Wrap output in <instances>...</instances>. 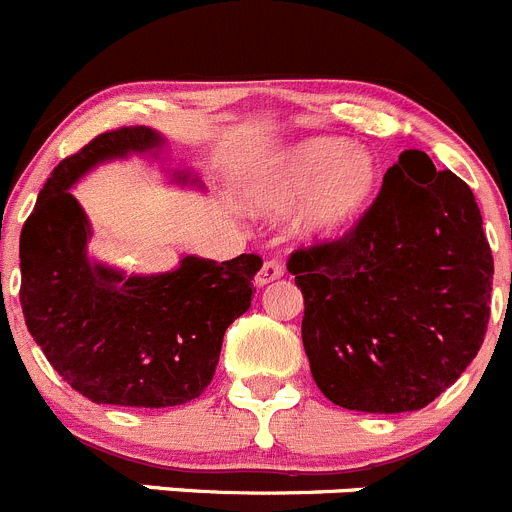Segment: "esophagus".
I'll return each mask as SVG.
<instances>
[{"label": "esophagus", "mask_w": 512, "mask_h": 512, "mask_svg": "<svg viewBox=\"0 0 512 512\" xmlns=\"http://www.w3.org/2000/svg\"><path fill=\"white\" fill-rule=\"evenodd\" d=\"M283 278V265H280V260H265L260 267V273H257L255 283L257 285H267L273 283V280Z\"/></svg>", "instance_id": "esophagus-1"}]
</instances>
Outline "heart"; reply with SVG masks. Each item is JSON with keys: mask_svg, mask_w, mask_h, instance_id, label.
Masks as SVG:
<instances>
[{"mask_svg": "<svg viewBox=\"0 0 512 512\" xmlns=\"http://www.w3.org/2000/svg\"><path fill=\"white\" fill-rule=\"evenodd\" d=\"M382 181L380 160L365 147L336 137H311L270 160L247 186V209L283 214L298 209V229L326 237L352 224L375 199Z\"/></svg>", "mask_w": 512, "mask_h": 512, "instance_id": "obj_1", "label": "heart"}]
</instances>
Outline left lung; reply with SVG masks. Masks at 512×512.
Masks as SVG:
<instances>
[{
	"mask_svg": "<svg viewBox=\"0 0 512 512\" xmlns=\"http://www.w3.org/2000/svg\"><path fill=\"white\" fill-rule=\"evenodd\" d=\"M303 293V349L331 403L421 411L485 342L492 252L467 183L405 150L342 239L288 260Z\"/></svg>",
	"mask_w": 512,
	"mask_h": 512,
	"instance_id": "1",
	"label": "left lung"
}]
</instances>
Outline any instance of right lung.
I'll return each instance as SVG.
<instances>
[{
    "label": "right lung",
    "mask_w": 512,
    "mask_h": 512,
    "mask_svg": "<svg viewBox=\"0 0 512 512\" xmlns=\"http://www.w3.org/2000/svg\"><path fill=\"white\" fill-rule=\"evenodd\" d=\"M163 142L150 127L94 137L55 165L20 234L27 331L91 403L170 408L199 398L214 377L224 331L250 308L252 278L262 267L257 255L222 265L186 255L170 273L127 275L89 260V219L68 188L94 165L155 155Z\"/></svg>",
    "instance_id": "right-lung-1"
}]
</instances>
